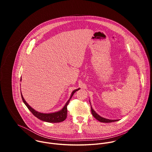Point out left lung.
Segmentation results:
<instances>
[{"mask_svg": "<svg viewBox=\"0 0 152 152\" xmlns=\"http://www.w3.org/2000/svg\"><path fill=\"white\" fill-rule=\"evenodd\" d=\"M91 113H92L93 117L100 122H102V123H111V122H114V121H117L118 120H109V119H106V118H104L103 117H100L99 115H98L94 111V110L93 109L92 107H91Z\"/></svg>", "mask_w": 152, "mask_h": 152, "instance_id": "left-lung-1", "label": "left lung"}]
</instances>
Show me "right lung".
I'll list each match as a JSON object with an SVG mask.
<instances>
[{"instance_id": "1", "label": "right lung", "mask_w": 152, "mask_h": 152, "mask_svg": "<svg viewBox=\"0 0 152 152\" xmlns=\"http://www.w3.org/2000/svg\"><path fill=\"white\" fill-rule=\"evenodd\" d=\"M21 79H20V81H21ZM79 90H80V88L75 90L72 92V93L71 94V96L70 97V99L67 102L66 104H65V106H64V107L61 111L56 112V113H49V114L41 113H39V112H37V111L34 110L33 108L31 107L27 103V102L25 100L22 94H21V98H22V100H23V102H24V103L26 104V106H27V107L28 108L29 110L37 118H38V119H39L42 121L49 122V123H59V122H62V121H64L66 119L67 115V105L69 104V102H70V99H72L74 93H76Z\"/></svg>"}]
</instances>
